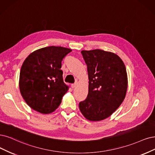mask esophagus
Returning a JSON list of instances; mask_svg holds the SVG:
<instances>
[{
  "instance_id": "obj_1",
  "label": "esophagus",
  "mask_w": 155,
  "mask_h": 155,
  "mask_svg": "<svg viewBox=\"0 0 155 155\" xmlns=\"http://www.w3.org/2000/svg\"><path fill=\"white\" fill-rule=\"evenodd\" d=\"M77 83L73 84H71V87L72 88H75L77 87Z\"/></svg>"
}]
</instances>
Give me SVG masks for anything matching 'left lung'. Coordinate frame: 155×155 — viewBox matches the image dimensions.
Instances as JSON below:
<instances>
[{"mask_svg":"<svg viewBox=\"0 0 155 155\" xmlns=\"http://www.w3.org/2000/svg\"><path fill=\"white\" fill-rule=\"evenodd\" d=\"M87 66L89 91L80 102L83 116L99 121L111 116L123 101L128 87V77L123 61L116 54L96 49L82 50Z\"/></svg>","mask_w":155,"mask_h":155,"instance_id":"obj_1","label":"left lung"}]
</instances>
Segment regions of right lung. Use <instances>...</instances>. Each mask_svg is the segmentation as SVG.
I'll use <instances>...</instances> for the list:
<instances>
[{
	"mask_svg": "<svg viewBox=\"0 0 155 155\" xmlns=\"http://www.w3.org/2000/svg\"><path fill=\"white\" fill-rule=\"evenodd\" d=\"M72 50L51 46L38 49L28 55L21 68L20 93L27 104L41 114L55 111L68 90L63 81L61 62Z\"/></svg>",
	"mask_w": 155,
	"mask_h": 155,
	"instance_id": "1",
	"label": "right lung"
}]
</instances>
